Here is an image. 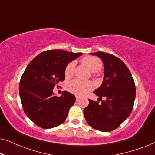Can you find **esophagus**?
Returning a JSON list of instances; mask_svg holds the SVG:
<instances>
[{"mask_svg":"<svg viewBox=\"0 0 155 155\" xmlns=\"http://www.w3.org/2000/svg\"><path fill=\"white\" fill-rule=\"evenodd\" d=\"M75 97H76V101H78V100H79V98H80V97H78V95H76Z\"/></svg>","mask_w":155,"mask_h":155,"instance_id":"34e87169","label":"esophagus"}]
</instances>
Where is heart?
<instances>
[{
  "label": "heart",
  "instance_id": "b5f03b06",
  "mask_svg": "<svg viewBox=\"0 0 155 155\" xmlns=\"http://www.w3.org/2000/svg\"><path fill=\"white\" fill-rule=\"evenodd\" d=\"M82 62L92 73H97L102 68V62L100 59L94 56H86L82 58ZM76 62L71 61L65 68V77L67 79L71 78L74 75ZM94 88V84L91 82H84L80 80H74L68 83L66 89L70 92L82 96L86 94Z\"/></svg>",
  "mask_w": 155,
  "mask_h": 155
}]
</instances>
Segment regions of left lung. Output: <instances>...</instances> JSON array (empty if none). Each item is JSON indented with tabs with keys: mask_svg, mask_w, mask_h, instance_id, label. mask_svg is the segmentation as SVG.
<instances>
[{
	"mask_svg": "<svg viewBox=\"0 0 155 155\" xmlns=\"http://www.w3.org/2000/svg\"><path fill=\"white\" fill-rule=\"evenodd\" d=\"M90 54L103 61L104 76L102 84L94 92L101 102L89 99L84 116L93 128L109 132L117 128L132 111L135 99V82L129 69L117 57L101 51ZM102 97L104 101L101 100Z\"/></svg>",
	"mask_w": 155,
	"mask_h": 155,
	"instance_id": "obj_1",
	"label": "left lung"
}]
</instances>
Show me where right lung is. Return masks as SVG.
Returning a JSON list of instances; mask_svg holds the SVG:
<instances>
[{"label": "right lung", "instance_id": "add662e5", "mask_svg": "<svg viewBox=\"0 0 155 155\" xmlns=\"http://www.w3.org/2000/svg\"><path fill=\"white\" fill-rule=\"evenodd\" d=\"M82 53L49 50L29 63L20 82V96L24 111L37 126L48 129L62 124L75 101V95L64 91L61 97L53 92L65 80V68Z\"/></svg>", "mask_w": 155, "mask_h": 155}]
</instances>
